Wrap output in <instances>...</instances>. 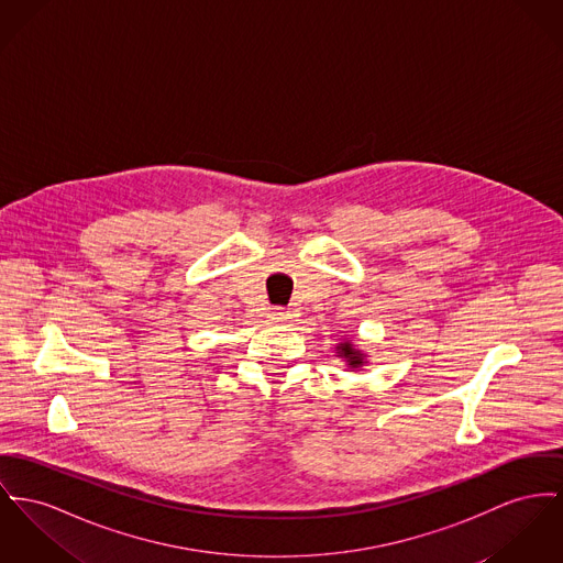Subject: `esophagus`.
<instances>
[{"label": "esophagus", "mask_w": 563, "mask_h": 563, "mask_svg": "<svg viewBox=\"0 0 563 563\" xmlns=\"http://www.w3.org/2000/svg\"><path fill=\"white\" fill-rule=\"evenodd\" d=\"M290 318V311H286V309H282V307H275L273 311H271V320L273 322H286Z\"/></svg>", "instance_id": "obj_1"}]
</instances>
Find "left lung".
Listing matches in <instances>:
<instances>
[{"label":"left lung","mask_w":563,"mask_h":563,"mask_svg":"<svg viewBox=\"0 0 563 563\" xmlns=\"http://www.w3.org/2000/svg\"><path fill=\"white\" fill-rule=\"evenodd\" d=\"M341 354L347 358V363H350L352 367H358V365L363 363V356H361L358 352H354L350 343H341Z\"/></svg>","instance_id":"1"}]
</instances>
